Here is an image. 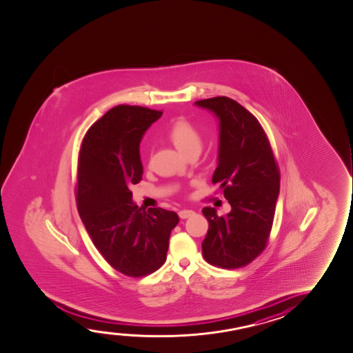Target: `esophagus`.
I'll use <instances>...</instances> for the list:
<instances>
[{"mask_svg": "<svg viewBox=\"0 0 353 353\" xmlns=\"http://www.w3.org/2000/svg\"><path fill=\"white\" fill-rule=\"evenodd\" d=\"M194 210H190V209H183V210H179V216L181 219H188L190 218L194 215Z\"/></svg>", "mask_w": 353, "mask_h": 353, "instance_id": "obj_1", "label": "esophagus"}]
</instances>
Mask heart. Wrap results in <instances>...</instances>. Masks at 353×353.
<instances>
[{
  "instance_id": "obj_1",
  "label": "heart",
  "mask_w": 353,
  "mask_h": 353,
  "mask_svg": "<svg viewBox=\"0 0 353 353\" xmlns=\"http://www.w3.org/2000/svg\"><path fill=\"white\" fill-rule=\"evenodd\" d=\"M168 138L176 146L179 152L188 156L189 153H200L203 139L200 132L192 123L179 120L174 122L168 132Z\"/></svg>"
}]
</instances>
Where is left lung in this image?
I'll list each match as a JSON object with an SVG mask.
<instances>
[{"instance_id":"8db88e82","label":"left lung","mask_w":353,"mask_h":353,"mask_svg":"<svg viewBox=\"0 0 353 353\" xmlns=\"http://www.w3.org/2000/svg\"><path fill=\"white\" fill-rule=\"evenodd\" d=\"M219 119V184L232 210L219 216L205 207L209 222L202 254L209 264L238 269L257 258L270 236L279 194V165L261 123L248 109L226 96L196 101Z\"/></svg>"}]
</instances>
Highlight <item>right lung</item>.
<instances>
[{
  "label": "right lung",
  "instance_id": "right-lung-1",
  "mask_svg": "<svg viewBox=\"0 0 353 353\" xmlns=\"http://www.w3.org/2000/svg\"><path fill=\"white\" fill-rule=\"evenodd\" d=\"M161 114L117 105L88 130L79 150V216L102 257L128 277L152 274L164 264L171 231L179 221L171 210L139 208L130 189L143 179L141 138Z\"/></svg>",
  "mask_w": 353,
  "mask_h": 353
}]
</instances>
